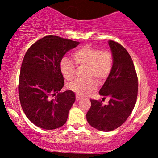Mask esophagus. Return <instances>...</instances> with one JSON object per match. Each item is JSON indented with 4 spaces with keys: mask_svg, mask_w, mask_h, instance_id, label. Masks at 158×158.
I'll return each mask as SVG.
<instances>
[{
    "mask_svg": "<svg viewBox=\"0 0 158 158\" xmlns=\"http://www.w3.org/2000/svg\"><path fill=\"white\" fill-rule=\"evenodd\" d=\"M76 99H77V101L80 100V99H81V97H80V96H79V95H78V94H77V95H76Z\"/></svg>",
    "mask_w": 158,
    "mask_h": 158,
    "instance_id": "obj_1",
    "label": "esophagus"
}]
</instances>
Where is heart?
<instances>
[{
	"instance_id": "obj_1",
	"label": "heart",
	"mask_w": 158,
	"mask_h": 158,
	"mask_svg": "<svg viewBox=\"0 0 158 158\" xmlns=\"http://www.w3.org/2000/svg\"><path fill=\"white\" fill-rule=\"evenodd\" d=\"M74 63L79 68H86V80L70 83L68 88L79 96H86L97 88V81H102L108 77L113 67V56L108 50H100L90 45L81 47L72 53ZM61 73L66 80L75 78L76 67L68 59H63L59 64Z\"/></svg>"
}]
</instances>
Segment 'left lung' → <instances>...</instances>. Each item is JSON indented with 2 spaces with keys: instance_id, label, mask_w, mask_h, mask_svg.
<instances>
[{
  "instance_id": "obj_1",
  "label": "left lung",
  "mask_w": 158,
  "mask_h": 158,
  "mask_svg": "<svg viewBox=\"0 0 158 158\" xmlns=\"http://www.w3.org/2000/svg\"><path fill=\"white\" fill-rule=\"evenodd\" d=\"M108 44L113 67L99 93L103 99H110L108 105L90 99L91 106L86 114L88 123L101 131H113L126 122L135 108L138 90L137 76L128 51L114 41Z\"/></svg>"
}]
</instances>
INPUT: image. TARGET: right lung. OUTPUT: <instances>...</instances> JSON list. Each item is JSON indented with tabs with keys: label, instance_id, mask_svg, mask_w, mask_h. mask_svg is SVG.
<instances>
[{
	"label": "right lung",
	"instance_id": "add662e5",
	"mask_svg": "<svg viewBox=\"0 0 158 158\" xmlns=\"http://www.w3.org/2000/svg\"><path fill=\"white\" fill-rule=\"evenodd\" d=\"M79 44L48 35L34 43L25 54L20 72L19 99L27 118L39 128L56 129L68 119L76 97L72 90L59 92L64 85L59 64L64 54Z\"/></svg>",
	"mask_w": 158,
	"mask_h": 158
}]
</instances>
